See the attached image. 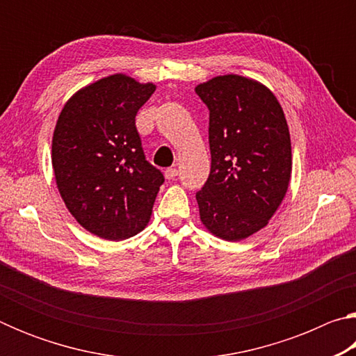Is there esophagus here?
Instances as JSON below:
<instances>
[{
	"label": "esophagus",
	"mask_w": 356,
	"mask_h": 356,
	"mask_svg": "<svg viewBox=\"0 0 356 356\" xmlns=\"http://www.w3.org/2000/svg\"><path fill=\"white\" fill-rule=\"evenodd\" d=\"M177 174H179V171L176 170V168H168V170H165V177L168 180L177 177Z\"/></svg>",
	"instance_id": "34e87169"
}]
</instances>
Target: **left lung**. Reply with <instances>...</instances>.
<instances>
[{
    "instance_id": "8db88e82",
    "label": "left lung",
    "mask_w": 356,
    "mask_h": 356,
    "mask_svg": "<svg viewBox=\"0 0 356 356\" xmlns=\"http://www.w3.org/2000/svg\"><path fill=\"white\" fill-rule=\"evenodd\" d=\"M209 108L212 166L196 193L200 218L215 237L240 242L268 225L284 200L292 146L275 94L252 78L227 74L197 84Z\"/></svg>"
}]
</instances>
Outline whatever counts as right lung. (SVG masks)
Returning a JSON list of instances; mask_svg holds the SVG:
<instances>
[{"label":"right lung","mask_w":356,"mask_h":356,"mask_svg":"<svg viewBox=\"0 0 356 356\" xmlns=\"http://www.w3.org/2000/svg\"><path fill=\"white\" fill-rule=\"evenodd\" d=\"M125 74L94 81L63 106L51 140L56 186L94 236L125 240L147 226L163 174L144 159L135 116L155 91Z\"/></svg>","instance_id":"obj_1"}]
</instances>
